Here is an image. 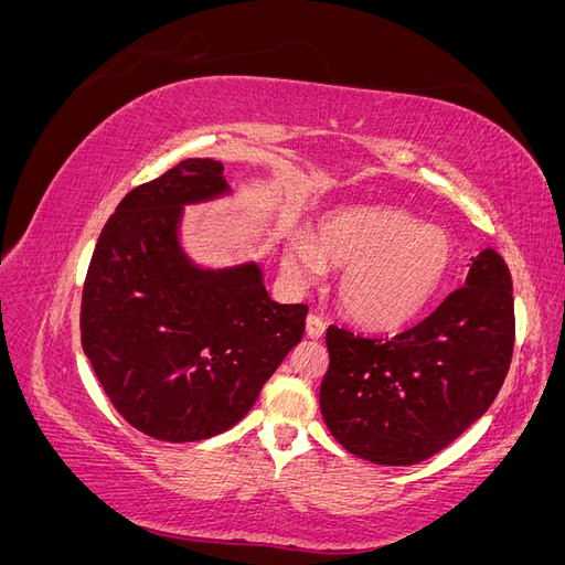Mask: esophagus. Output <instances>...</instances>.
Masks as SVG:
<instances>
[{
	"label": "esophagus",
	"mask_w": 565,
	"mask_h": 565,
	"mask_svg": "<svg viewBox=\"0 0 565 565\" xmlns=\"http://www.w3.org/2000/svg\"><path fill=\"white\" fill-rule=\"evenodd\" d=\"M306 334H309L311 339H320L324 334V320L316 313H311L309 318H306Z\"/></svg>",
	"instance_id": "34e87169"
}]
</instances>
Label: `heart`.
Returning <instances> with one entry per match:
<instances>
[{
  "mask_svg": "<svg viewBox=\"0 0 565 565\" xmlns=\"http://www.w3.org/2000/svg\"><path fill=\"white\" fill-rule=\"evenodd\" d=\"M448 233L422 226L393 207H339L322 214L316 235L297 231L285 247V268L297 280L344 268L337 299L349 318L370 330H398L424 313L452 268Z\"/></svg>",
  "mask_w": 565,
  "mask_h": 565,
  "instance_id": "1",
  "label": "heart"
}]
</instances>
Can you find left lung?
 <instances>
[{
    "label": "left lung",
    "instance_id": "left-lung-1",
    "mask_svg": "<svg viewBox=\"0 0 565 565\" xmlns=\"http://www.w3.org/2000/svg\"><path fill=\"white\" fill-rule=\"evenodd\" d=\"M514 285L502 256L483 249L467 285L391 339L328 328L330 367L320 409L351 455L384 467L434 457L488 413L514 353Z\"/></svg>",
    "mask_w": 565,
    "mask_h": 565
}]
</instances>
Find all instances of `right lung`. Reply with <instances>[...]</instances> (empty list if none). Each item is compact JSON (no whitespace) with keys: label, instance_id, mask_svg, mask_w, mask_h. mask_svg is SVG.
I'll return each instance as SVG.
<instances>
[{"label":"right lung","instance_id":"obj_1","mask_svg":"<svg viewBox=\"0 0 565 565\" xmlns=\"http://www.w3.org/2000/svg\"><path fill=\"white\" fill-rule=\"evenodd\" d=\"M226 188L224 164L198 158L136 185L84 278L82 349L117 413L150 438L228 431L306 330L309 306L270 301L259 266L198 270L181 254V204Z\"/></svg>","mask_w":565,"mask_h":565}]
</instances>
